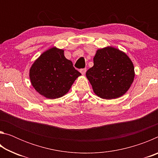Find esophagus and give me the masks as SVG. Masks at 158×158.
<instances>
[{"mask_svg":"<svg viewBox=\"0 0 158 158\" xmlns=\"http://www.w3.org/2000/svg\"><path fill=\"white\" fill-rule=\"evenodd\" d=\"M80 73H81L82 75H84V74H85V73H86V69H85V68L81 69H80Z\"/></svg>","mask_w":158,"mask_h":158,"instance_id":"esophagus-1","label":"esophagus"}]
</instances>
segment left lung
Masks as SVG:
<instances>
[{
  "mask_svg": "<svg viewBox=\"0 0 158 158\" xmlns=\"http://www.w3.org/2000/svg\"><path fill=\"white\" fill-rule=\"evenodd\" d=\"M85 75L93 92L102 99H116L126 93L135 79L132 61L123 51L108 46L99 49Z\"/></svg>",
  "mask_w": 158,
  "mask_h": 158,
  "instance_id": "1",
  "label": "left lung"
}]
</instances>
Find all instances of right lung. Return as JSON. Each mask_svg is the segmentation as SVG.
Listing matches in <instances>:
<instances>
[{"instance_id": "add662e5", "label": "right lung", "mask_w": 158, "mask_h": 158, "mask_svg": "<svg viewBox=\"0 0 158 158\" xmlns=\"http://www.w3.org/2000/svg\"><path fill=\"white\" fill-rule=\"evenodd\" d=\"M80 75L73 62L65 57L64 50L56 47L42 53L29 70L35 90L49 99L59 98L67 94Z\"/></svg>"}]
</instances>
